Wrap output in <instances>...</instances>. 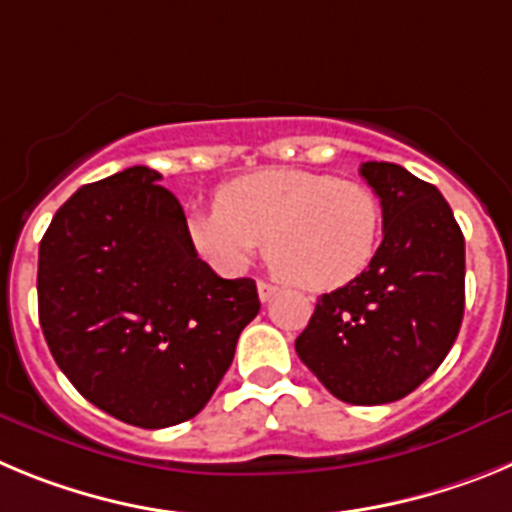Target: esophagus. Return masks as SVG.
Returning <instances> with one entry per match:
<instances>
[{
    "mask_svg": "<svg viewBox=\"0 0 512 512\" xmlns=\"http://www.w3.org/2000/svg\"><path fill=\"white\" fill-rule=\"evenodd\" d=\"M277 292H279L277 284H271V282H259V297H261V302H269L271 297L277 295Z\"/></svg>",
    "mask_w": 512,
    "mask_h": 512,
    "instance_id": "34e87169",
    "label": "esophagus"
}]
</instances>
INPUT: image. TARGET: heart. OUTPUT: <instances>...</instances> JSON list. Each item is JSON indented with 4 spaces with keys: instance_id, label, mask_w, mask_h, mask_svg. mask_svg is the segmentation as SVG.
Returning a JSON list of instances; mask_svg holds the SVG:
<instances>
[{
    "instance_id": "b5f03b06",
    "label": "heart",
    "mask_w": 512,
    "mask_h": 512,
    "mask_svg": "<svg viewBox=\"0 0 512 512\" xmlns=\"http://www.w3.org/2000/svg\"><path fill=\"white\" fill-rule=\"evenodd\" d=\"M215 205L187 217L189 241L207 264L241 274L266 243L274 274L310 292L361 277L382 238L377 194L320 171H253L217 189Z\"/></svg>"
}]
</instances>
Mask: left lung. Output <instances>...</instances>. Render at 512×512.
<instances>
[{
	"instance_id": "obj_1",
	"label": "left lung",
	"mask_w": 512,
	"mask_h": 512,
	"mask_svg": "<svg viewBox=\"0 0 512 512\" xmlns=\"http://www.w3.org/2000/svg\"><path fill=\"white\" fill-rule=\"evenodd\" d=\"M359 174L382 202L384 238L369 269L323 295L295 341L333 397L384 405L423 384L454 346L464 318V235L433 184L397 164Z\"/></svg>"
}]
</instances>
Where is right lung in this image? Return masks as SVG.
<instances>
[{"instance_id": "add662e5", "label": "right lung", "mask_w": 512, "mask_h": 512, "mask_svg": "<svg viewBox=\"0 0 512 512\" xmlns=\"http://www.w3.org/2000/svg\"><path fill=\"white\" fill-rule=\"evenodd\" d=\"M148 166L87 184L38 253V315L53 359L99 410L138 428L194 418L261 310L253 279L197 256L187 217Z\"/></svg>"}]
</instances>
